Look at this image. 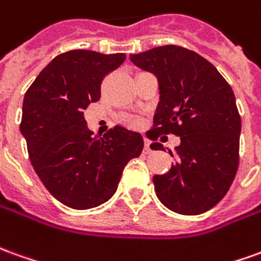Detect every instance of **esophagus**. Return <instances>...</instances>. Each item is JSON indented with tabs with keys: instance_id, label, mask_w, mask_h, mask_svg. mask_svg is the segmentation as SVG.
Instances as JSON below:
<instances>
[{
	"instance_id": "esophagus-1",
	"label": "esophagus",
	"mask_w": 261,
	"mask_h": 261,
	"mask_svg": "<svg viewBox=\"0 0 261 261\" xmlns=\"http://www.w3.org/2000/svg\"><path fill=\"white\" fill-rule=\"evenodd\" d=\"M149 145H151L149 141H145V144H144V152H145V154H151V152H152V149H151Z\"/></svg>"
}]
</instances>
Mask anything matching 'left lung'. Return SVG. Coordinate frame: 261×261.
<instances>
[{
    "label": "left lung",
    "mask_w": 261,
    "mask_h": 261,
    "mask_svg": "<svg viewBox=\"0 0 261 261\" xmlns=\"http://www.w3.org/2000/svg\"><path fill=\"white\" fill-rule=\"evenodd\" d=\"M130 61L158 79L160 103L147 137H181L175 165L152 178L158 199L181 215L206 212L225 196L238 172L242 120L232 87L211 62L176 45L130 55ZM156 147L162 148L151 144Z\"/></svg>",
    "instance_id": "1"
}]
</instances>
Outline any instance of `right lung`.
<instances>
[{
  "label": "right lung",
  "mask_w": 261,
  "mask_h": 261,
  "mask_svg": "<svg viewBox=\"0 0 261 261\" xmlns=\"http://www.w3.org/2000/svg\"><path fill=\"white\" fill-rule=\"evenodd\" d=\"M124 54L76 49L58 55L25 93L21 133L42 184L63 205L90 209L117 191L127 162L141 154L140 133L116 125L93 137L83 110L100 99L106 74Z\"/></svg>",
  "instance_id": "right-lung-1"
}]
</instances>
